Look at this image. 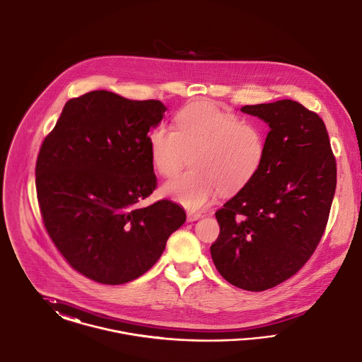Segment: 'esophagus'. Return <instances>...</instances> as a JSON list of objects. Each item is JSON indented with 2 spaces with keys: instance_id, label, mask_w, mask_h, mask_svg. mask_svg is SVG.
Here are the masks:
<instances>
[{
  "instance_id": "34e87169",
  "label": "esophagus",
  "mask_w": 362,
  "mask_h": 362,
  "mask_svg": "<svg viewBox=\"0 0 362 362\" xmlns=\"http://www.w3.org/2000/svg\"><path fill=\"white\" fill-rule=\"evenodd\" d=\"M201 212H193V211H189L187 212V222H195L201 218Z\"/></svg>"
}]
</instances>
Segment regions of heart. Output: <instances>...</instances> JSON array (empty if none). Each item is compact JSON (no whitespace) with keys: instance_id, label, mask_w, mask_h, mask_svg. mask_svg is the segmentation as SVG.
Returning <instances> with one entry per match:
<instances>
[{"instance_id":"obj_1","label":"heart","mask_w":362,"mask_h":362,"mask_svg":"<svg viewBox=\"0 0 362 362\" xmlns=\"http://www.w3.org/2000/svg\"><path fill=\"white\" fill-rule=\"evenodd\" d=\"M176 131L154 127L148 136L153 167L172 177L189 161L192 169L163 186V194L189 209H199L221 193L231 195L245 189L266 158L263 129L244 122L211 103H195L176 115Z\"/></svg>"}]
</instances>
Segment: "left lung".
<instances>
[{
	"label": "left lung",
	"instance_id": "obj_1",
	"mask_svg": "<svg viewBox=\"0 0 362 362\" xmlns=\"http://www.w3.org/2000/svg\"><path fill=\"white\" fill-rule=\"evenodd\" d=\"M269 124L266 158L250 185L215 216L221 226L211 245L223 279L260 292L295 276L317 248L336 189V160L324 121L284 99L244 106Z\"/></svg>",
	"mask_w": 362,
	"mask_h": 362
}]
</instances>
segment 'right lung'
<instances>
[{
    "mask_svg": "<svg viewBox=\"0 0 362 362\" xmlns=\"http://www.w3.org/2000/svg\"><path fill=\"white\" fill-rule=\"evenodd\" d=\"M160 100L109 90L70 99L35 164L44 226L67 263L89 279L119 285L150 270L186 212L169 199L143 206L157 187L147 134Z\"/></svg>",
    "mask_w": 362,
    "mask_h": 362,
    "instance_id": "right-lung-1",
    "label": "right lung"
}]
</instances>
